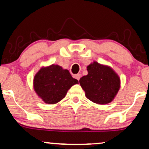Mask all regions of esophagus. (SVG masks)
I'll list each match as a JSON object with an SVG mask.
<instances>
[{"mask_svg":"<svg viewBox=\"0 0 149 149\" xmlns=\"http://www.w3.org/2000/svg\"><path fill=\"white\" fill-rule=\"evenodd\" d=\"M74 78L77 79L78 81H79V79H80V78H81V74H77L76 75H74Z\"/></svg>","mask_w":149,"mask_h":149,"instance_id":"34e87169","label":"esophagus"}]
</instances>
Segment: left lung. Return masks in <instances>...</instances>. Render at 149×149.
<instances>
[{"label": "left lung", "mask_w": 149, "mask_h": 149, "mask_svg": "<svg viewBox=\"0 0 149 149\" xmlns=\"http://www.w3.org/2000/svg\"><path fill=\"white\" fill-rule=\"evenodd\" d=\"M88 74L79 83L87 98L99 104L110 103L120 87V79L113 69L94 62L87 66Z\"/></svg>", "instance_id": "1"}]
</instances>
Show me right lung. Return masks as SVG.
Here are the masks:
<instances>
[{"label": "right lung", "mask_w": 149, "mask_h": 149, "mask_svg": "<svg viewBox=\"0 0 149 149\" xmlns=\"http://www.w3.org/2000/svg\"><path fill=\"white\" fill-rule=\"evenodd\" d=\"M34 88L47 104H56L66 96L67 91L79 81L72 78L68 70L52 64L42 68L34 78Z\"/></svg>", "instance_id": "add662e5"}]
</instances>
